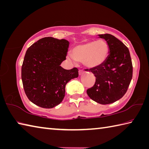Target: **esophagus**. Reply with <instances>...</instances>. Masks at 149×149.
Returning <instances> with one entry per match:
<instances>
[{
	"label": "esophagus",
	"instance_id": "34e87169",
	"mask_svg": "<svg viewBox=\"0 0 149 149\" xmlns=\"http://www.w3.org/2000/svg\"><path fill=\"white\" fill-rule=\"evenodd\" d=\"M85 74V71H83V70H79V75H81L83 74Z\"/></svg>",
	"mask_w": 149,
	"mask_h": 149
}]
</instances>
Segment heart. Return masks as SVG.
<instances>
[{"label": "heart", "mask_w": 149, "mask_h": 149, "mask_svg": "<svg viewBox=\"0 0 149 149\" xmlns=\"http://www.w3.org/2000/svg\"><path fill=\"white\" fill-rule=\"evenodd\" d=\"M109 53V45L104 40L90 41L75 45L68 57L73 61L83 62L88 68L100 66L107 61Z\"/></svg>", "instance_id": "1"}]
</instances>
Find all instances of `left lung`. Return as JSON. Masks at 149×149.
<instances>
[{
    "instance_id": "8db88e82",
    "label": "left lung",
    "mask_w": 149,
    "mask_h": 149,
    "mask_svg": "<svg viewBox=\"0 0 149 149\" xmlns=\"http://www.w3.org/2000/svg\"><path fill=\"white\" fill-rule=\"evenodd\" d=\"M109 45L107 61L100 66L86 70L93 73L96 82L87 89L89 98L98 104H109L118 100L126 93L132 78L130 54L125 45L109 34H99Z\"/></svg>"
}]
</instances>
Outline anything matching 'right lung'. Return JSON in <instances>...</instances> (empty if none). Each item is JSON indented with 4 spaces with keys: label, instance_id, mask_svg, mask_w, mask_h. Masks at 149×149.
I'll list each match as a JSON object with an SVG mask.
<instances>
[{
    "label": "right lung",
    "instance_id": "add662e5",
    "mask_svg": "<svg viewBox=\"0 0 149 149\" xmlns=\"http://www.w3.org/2000/svg\"><path fill=\"white\" fill-rule=\"evenodd\" d=\"M69 44L66 40L45 37L26 51L21 79L27 98L38 106L51 109L61 104L67 83L79 75L76 68L65 70L61 66Z\"/></svg>",
    "mask_w": 149,
    "mask_h": 149
}]
</instances>
